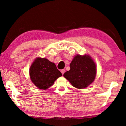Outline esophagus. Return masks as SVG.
<instances>
[{"instance_id":"34e87169","label":"esophagus","mask_w":126,"mask_h":126,"mask_svg":"<svg viewBox=\"0 0 126 126\" xmlns=\"http://www.w3.org/2000/svg\"><path fill=\"white\" fill-rule=\"evenodd\" d=\"M61 73L62 74V75H63L64 73H65V70L64 69H62V70H61Z\"/></svg>"}]
</instances>
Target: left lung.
I'll use <instances>...</instances> for the list:
<instances>
[{"label": "left lung", "instance_id": "8db88e82", "mask_svg": "<svg viewBox=\"0 0 126 126\" xmlns=\"http://www.w3.org/2000/svg\"><path fill=\"white\" fill-rule=\"evenodd\" d=\"M70 70L64 74V77L74 87L86 88L94 81L96 68L95 63L88 55H77L70 64Z\"/></svg>", "mask_w": 126, "mask_h": 126}]
</instances>
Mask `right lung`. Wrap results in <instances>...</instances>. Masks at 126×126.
<instances>
[{"instance_id":"right-lung-1","label":"right lung","mask_w":126,"mask_h":126,"mask_svg":"<svg viewBox=\"0 0 126 126\" xmlns=\"http://www.w3.org/2000/svg\"><path fill=\"white\" fill-rule=\"evenodd\" d=\"M30 75L32 82L37 87L45 90L51 86L62 74L55 63L46 58H37L31 66Z\"/></svg>"}]
</instances>
